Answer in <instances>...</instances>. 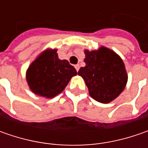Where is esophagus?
Instances as JSON below:
<instances>
[{"label":"esophagus","mask_w":148,"mask_h":148,"mask_svg":"<svg viewBox=\"0 0 148 148\" xmlns=\"http://www.w3.org/2000/svg\"><path fill=\"white\" fill-rule=\"evenodd\" d=\"M75 68H76L77 71H79V68H80V66H79V64H77V65H75Z\"/></svg>","instance_id":"obj_1"}]
</instances>
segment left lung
<instances>
[{"instance_id": "obj_1", "label": "left lung", "mask_w": 148, "mask_h": 148, "mask_svg": "<svg viewBox=\"0 0 148 148\" xmlns=\"http://www.w3.org/2000/svg\"><path fill=\"white\" fill-rule=\"evenodd\" d=\"M86 66L78 75L83 77L90 95L100 103L112 101L125 88L128 76L122 59L105 47L98 51H85Z\"/></svg>"}]
</instances>
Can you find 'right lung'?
Returning <instances> with one entry per match:
<instances>
[{
	"label": "right lung",
	"instance_id": "obj_1",
	"mask_svg": "<svg viewBox=\"0 0 148 148\" xmlns=\"http://www.w3.org/2000/svg\"><path fill=\"white\" fill-rule=\"evenodd\" d=\"M77 74L66 60H60L57 50L43 52L29 67L26 79L32 91L47 98L61 93L71 77Z\"/></svg>",
	"mask_w": 148,
	"mask_h": 148
}]
</instances>
